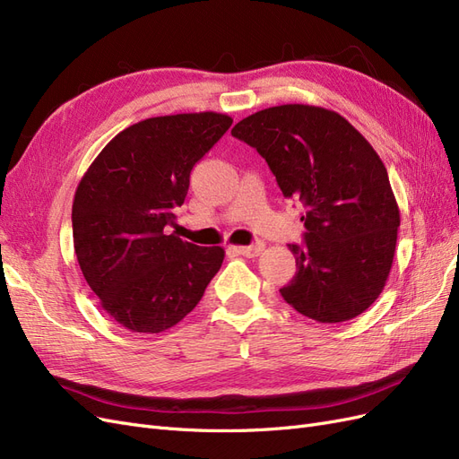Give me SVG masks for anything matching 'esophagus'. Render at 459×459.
I'll return each instance as SVG.
<instances>
[{
  "label": "esophagus",
  "instance_id": "obj_1",
  "mask_svg": "<svg viewBox=\"0 0 459 459\" xmlns=\"http://www.w3.org/2000/svg\"><path fill=\"white\" fill-rule=\"evenodd\" d=\"M262 251H264V245H262V243L235 247V253H239V255H243V256H247V258H256Z\"/></svg>",
  "mask_w": 459,
  "mask_h": 459
}]
</instances>
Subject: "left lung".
Here are the masks:
<instances>
[{
  "mask_svg": "<svg viewBox=\"0 0 459 459\" xmlns=\"http://www.w3.org/2000/svg\"><path fill=\"white\" fill-rule=\"evenodd\" d=\"M231 135L266 159L285 199L307 206L297 273L280 289L302 316L339 324L377 300L393 268L400 211L377 152L335 110L280 105L243 118Z\"/></svg>",
  "mask_w": 459,
  "mask_h": 459,
  "instance_id": "1",
  "label": "left lung"
}]
</instances>
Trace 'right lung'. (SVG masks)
Segmentation results:
<instances>
[{"label":"right lung","instance_id":"1","mask_svg":"<svg viewBox=\"0 0 459 459\" xmlns=\"http://www.w3.org/2000/svg\"><path fill=\"white\" fill-rule=\"evenodd\" d=\"M221 113L152 117L117 134L82 176L73 201L74 253L101 308L134 333L170 329L197 307L224 262L221 247L176 233L189 174L228 132Z\"/></svg>","mask_w":459,"mask_h":459}]
</instances>
